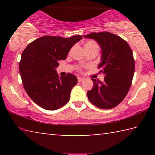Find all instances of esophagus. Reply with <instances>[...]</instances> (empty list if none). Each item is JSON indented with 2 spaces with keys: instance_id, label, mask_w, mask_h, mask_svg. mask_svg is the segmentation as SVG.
Here are the masks:
<instances>
[{
  "instance_id": "1",
  "label": "esophagus",
  "mask_w": 155,
  "mask_h": 155,
  "mask_svg": "<svg viewBox=\"0 0 155 155\" xmlns=\"http://www.w3.org/2000/svg\"><path fill=\"white\" fill-rule=\"evenodd\" d=\"M84 80L83 78H81V77H78V82H81V81H83Z\"/></svg>"
}]
</instances>
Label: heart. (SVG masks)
I'll list each match as a JSON object with an SVG mask.
<instances>
[{
    "mask_svg": "<svg viewBox=\"0 0 155 155\" xmlns=\"http://www.w3.org/2000/svg\"><path fill=\"white\" fill-rule=\"evenodd\" d=\"M94 47H98V44H97L95 41L93 40H89L87 41H86V43L85 44V49L91 48H94Z\"/></svg>",
    "mask_w": 155,
    "mask_h": 155,
    "instance_id": "obj_1",
    "label": "heart"
}]
</instances>
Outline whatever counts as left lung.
I'll return each instance as SVG.
<instances>
[{"label": "left lung", "instance_id": "obj_1", "mask_svg": "<svg viewBox=\"0 0 155 155\" xmlns=\"http://www.w3.org/2000/svg\"><path fill=\"white\" fill-rule=\"evenodd\" d=\"M83 37L94 39L101 46V62L98 67L104 74L103 82L91 78L94 87L87 91V98L100 109L114 108L124 100L132 83L135 72L132 50L124 40L107 31Z\"/></svg>", "mask_w": 155, "mask_h": 155}]
</instances>
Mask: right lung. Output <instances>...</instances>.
Returning <instances> with one entry per match:
<instances>
[{"label":"right lung","mask_w":155,"mask_h":155,"mask_svg":"<svg viewBox=\"0 0 155 155\" xmlns=\"http://www.w3.org/2000/svg\"><path fill=\"white\" fill-rule=\"evenodd\" d=\"M82 35L69 38L44 36L31 42L22 52L19 70L26 92L34 103L46 110H56L68 103L77 78L68 73L59 77L55 68L66 59Z\"/></svg>","instance_id":"right-lung-1"}]
</instances>
